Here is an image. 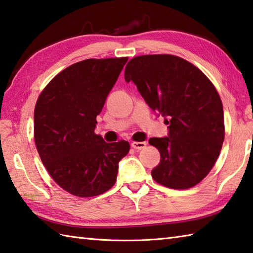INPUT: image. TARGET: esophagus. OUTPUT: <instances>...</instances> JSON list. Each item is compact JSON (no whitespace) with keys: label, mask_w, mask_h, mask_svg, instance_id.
I'll use <instances>...</instances> for the list:
<instances>
[{"label":"esophagus","mask_w":253,"mask_h":253,"mask_svg":"<svg viewBox=\"0 0 253 253\" xmlns=\"http://www.w3.org/2000/svg\"><path fill=\"white\" fill-rule=\"evenodd\" d=\"M146 145H147L146 141H132L131 142V147L134 149H136V150L144 149L145 147H146Z\"/></svg>","instance_id":"esophagus-1"}]
</instances>
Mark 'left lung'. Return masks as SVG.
Returning a JSON list of instances; mask_svg holds the SVG:
<instances>
[{
    "label": "left lung",
    "instance_id": "obj_1",
    "mask_svg": "<svg viewBox=\"0 0 253 253\" xmlns=\"http://www.w3.org/2000/svg\"><path fill=\"white\" fill-rule=\"evenodd\" d=\"M132 82L147 105L165 118L168 135L150 138L160 153L151 176L160 185L188 189L209 173L224 139L223 108L208 77L173 55H144L128 62Z\"/></svg>",
    "mask_w": 253,
    "mask_h": 253
}]
</instances>
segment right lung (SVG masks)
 Listing matches in <instances>:
<instances>
[{
  "mask_svg": "<svg viewBox=\"0 0 253 253\" xmlns=\"http://www.w3.org/2000/svg\"><path fill=\"white\" fill-rule=\"evenodd\" d=\"M127 57L85 59L49 82L36 102L34 139L39 155L59 187L94 197L114 186L128 141L106 142L96 135V117Z\"/></svg>",
  "mask_w": 253,
  "mask_h": 253,
  "instance_id": "obj_1",
  "label": "right lung"
}]
</instances>
